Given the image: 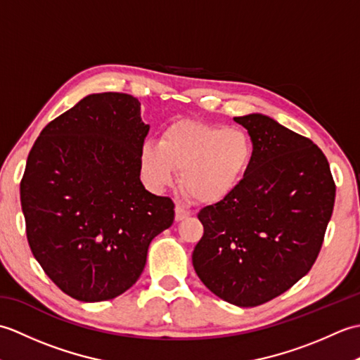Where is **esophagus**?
I'll return each instance as SVG.
<instances>
[{
	"label": "esophagus",
	"mask_w": 360,
	"mask_h": 360,
	"mask_svg": "<svg viewBox=\"0 0 360 360\" xmlns=\"http://www.w3.org/2000/svg\"><path fill=\"white\" fill-rule=\"evenodd\" d=\"M190 215H192V212H190L187 207H184V205L181 204H176V209H174V219L176 221H182L188 218Z\"/></svg>",
	"instance_id": "esophagus-1"
}]
</instances>
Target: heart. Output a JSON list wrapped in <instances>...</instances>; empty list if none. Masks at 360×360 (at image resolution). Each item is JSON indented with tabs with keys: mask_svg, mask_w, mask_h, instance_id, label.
Wrapping results in <instances>:
<instances>
[{
	"mask_svg": "<svg viewBox=\"0 0 360 360\" xmlns=\"http://www.w3.org/2000/svg\"><path fill=\"white\" fill-rule=\"evenodd\" d=\"M254 143L241 128L178 120L167 127L159 143L142 150V168L153 186L170 184L181 173L182 190L198 202H218L240 186L248 173Z\"/></svg>",
	"mask_w": 360,
	"mask_h": 360,
	"instance_id": "b5f03b06",
	"label": "heart"
}]
</instances>
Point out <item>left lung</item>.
I'll return each mask as SVG.
<instances>
[{"label":"left lung","instance_id":"left-lung-1","mask_svg":"<svg viewBox=\"0 0 360 360\" xmlns=\"http://www.w3.org/2000/svg\"><path fill=\"white\" fill-rule=\"evenodd\" d=\"M254 158L240 186L198 213L204 233L193 250L198 277L236 307L286 292L316 263L335 184L317 145L263 114L235 117Z\"/></svg>","mask_w":360,"mask_h":360}]
</instances>
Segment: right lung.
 <instances>
[{
    "mask_svg": "<svg viewBox=\"0 0 360 360\" xmlns=\"http://www.w3.org/2000/svg\"><path fill=\"white\" fill-rule=\"evenodd\" d=\"M150 127L124 93L91 94L49 122L20 182L32 255L65 294L103 302L131 288L174 202L141 182Z\"/></svg>",
    "mask_w": 360,
    "mask_h": 360,
    "instance_id": "right-lung-1",
    "label": "right lung"
}]
</instances>
